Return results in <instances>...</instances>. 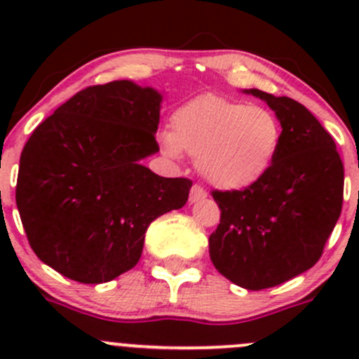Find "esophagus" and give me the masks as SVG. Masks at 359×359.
Here are the masks:
<instances>
[{"instance_id": "1", "label": "esophagus", "mask_w": 359, "mask_h": 359, "mask_svg": "<svg viewBox=\"0 0 359 359\" xmlns=\"http://www.w3.org/2000/svg\"><path fill=\"white\" fill-rule=\"evenodd\" d=\"M206 198V191L203 189L200 184H194L193 187H191V194H189V201L191 203H196V201H201Z\"/></svg>"}]
</instances>
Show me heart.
<instances>
[{"instance_id":"1","label":"heart","mask_w":359,"mask_h":359,"mask_svg":"<svg viewBox=\"0 0 359 359\" xmlns=\"http://www.w3.org/2000/svg\"><path fill=\"white\" fill-rule=\"evenodd\" d=\"M161 147L170 158L180 151L198 159L210 184L227 191L253 186L267 175L281 146L280 119L262 106L219 95H201L172 114Z\"/></svg>"}]
</instances>
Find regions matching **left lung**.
I'll list each match as a JSON object with an SVG mask.
<instances>
[{
    "instance_id": "left-lung-1",
    "label": "left lung",
    "mask_w": 359,
    "mask_h": 359,
    "mask_svg": "<svg viewBox=\"0 0 359 359\" xmlns=\"http://www.w3.org/2000/svg\"><path fill=\"white\" fill-rule=\"evenodd\" d=\"M283 128L281 146L262 180L247 189L212 191L220 224L210 234V259L247 290L276 287L320 260L344 200V165L334 139L302 104L262 90Z\"/></svg>"
}]
</instances>
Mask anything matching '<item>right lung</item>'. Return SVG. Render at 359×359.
I'll list each match as a JSON object with an SVG mask.
<instances>
[{"mask_svg":"<svg viewBox=\"0 0 359 359\" xmlns=\"http://www.w3.org/2000/svg\"><path fill=\"white\" fill-rule=\"evenodd\" d=\"M161 95L128 79L88 86L32 132L15 200L29 245L69 280L106 283L139 262L153 220L186 205L189 179L140 165L158 153Z\"/></svg>","mask_w":359,"mask_h":359,"instance_id":"1","label":"right lung"}]
</instances>
